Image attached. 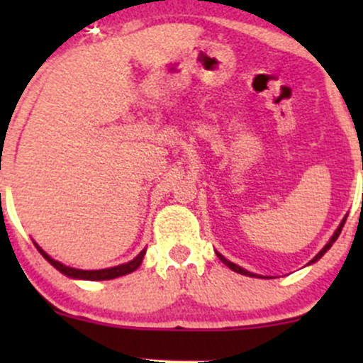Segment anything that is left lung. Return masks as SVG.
I'll list each match as a JSON object with an SVG mask.
<instances>
[{
    "label": "left lung",
    "instance_id": "left-lung-1",
    "mask_svg": "<svg viewBox=\"0 0 363 363\" xmlns=\"http://www.w3.org/2000/svg\"><path fill=\"white\" fill-rule=\"evenodd\" d=\"M345 222H347V216H345V218H343V220H341L340 227H338V228H336V232H335V234H333V237H331V239H329V242H328L326 245H324V247H323V249H320V251H319L318 254H315V257H314V259H312V261L309 262V264H312V262H315V261H319V259H320V257H323V256H324V252H328V251H329V247H331V245H333V244H335V240H336V239H338V237H340V234H341V228H343V225H345ZM216 256H218V259H220V261H222L225 266H228V268H230V269H234V272H235V273L245 274V277H257V274H254V273H251V272H247V269H244V268H240V266H237V264H234V262H232V261L225 259V257L222 256V254H218V252H216Z\"/></svg>",
    "mask_w": 363,
    "mask_h": 363
}]
</instances>
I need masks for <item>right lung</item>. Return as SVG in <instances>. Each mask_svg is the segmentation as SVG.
Masks as SVG:
<instances>
[{"label":"right lung","mask_w":363,"mask_h":363,"mask_svg":"<svg viewBox=\"0 0 363 363\" xmlns=\"http://www.w3.org/2000/svg\"><path fill=\"white\" fill-rule=\"evenodd\" d=\"M35 247H37V251L43 254L44 259L51 262V264L60 273L66 274V277H69V278H77V280H90V281H95V280H112V278H118V277H123V274L133 273V272H135V269H138V266L141 264V261H143L145 252H147V249H143V251H141L138 256H136L133 261L124 262V264H119V266H114V268H106V269H77V268H72V266H66V264H62V262H60V261L52 259V257L49 256V254L45 252V251H43V249H40L37 244H35Z\"/></svg>","instance_id":"1"}]
</instances>
